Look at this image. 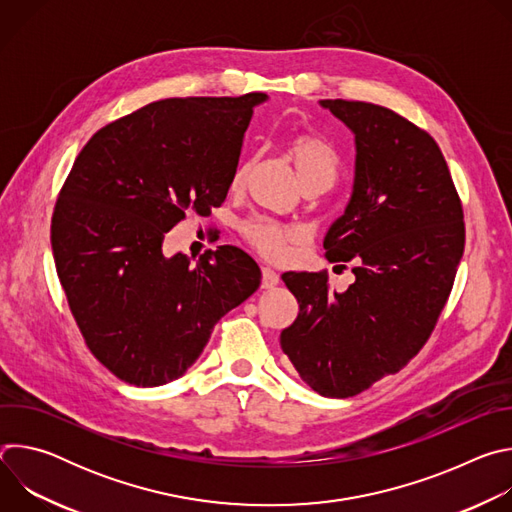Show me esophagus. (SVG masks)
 Listing matches in <instances>:
<instances>
[{
  "label": "esophagus",
  "instance_id": "34e87169",
  "mask_svg": "<svg viewBox=\"0 0 512 512\" xmlns=\"http://www.w3.org/2000/svg\"><path fill=\"white\" fill-rule=\"evenodd\" d=\"M261 285L265 287V289H269V287H275L277 283H279V273L277 271H273L271 267H263V271H261Z\"/></svg>",
  "mask_w": 512,
  "mask_h": 512
}]
</instances>
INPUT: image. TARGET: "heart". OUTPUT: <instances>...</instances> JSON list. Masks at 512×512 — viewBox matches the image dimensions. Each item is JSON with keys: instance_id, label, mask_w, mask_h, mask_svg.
Instances as JSON below:
<instances>
[{"instance_id": "b5f03b06", "label": "heart", "mask_w": 512, "mask_h": 512, "mask_svg": "<svg viewBox=\"0 0 512 512\" xmlns=\"http://www.w3.org/2000/svg\"><path fill=\"white\" fill-rule=\"evenodd\" d=\"M285 156L294 166V172L302 186L314 182H332L338 168V158L332 145L314 133H296L285 141ZM243 182V170L233 178V188H239ZM249 243L269 259H281L287 253V247L298 239V231L273 223V221H251L243 227Z\"/></svg>"}]
</instances>
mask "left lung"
Here are the masks:
<instances>
[{
  "label": "left lung",
  "instance_id": "left-lung-1",
  "mask_svg": "<svg viewBox=\"0 0 512 512\" xmlns=\"http://www.w3.org/2000/svg\"><path fill=\"white\" fill-rule=\"evenodd\" d=\"M354 135L352 194L324 237L354 283L283 273L300 314L279 336L300 377L324 397H352L401 371L429 338L464 253V212L440 145L395 111L320 101Z\"/></svg>",
  "mask_w": 512,
  "mask_h": 512
}]
</instances>
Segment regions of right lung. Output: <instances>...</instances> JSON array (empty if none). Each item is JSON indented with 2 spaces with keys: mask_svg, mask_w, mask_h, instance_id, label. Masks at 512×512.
I'll use <instances>...</instances> for the list:
<instances>
[{
  "mask_svg": "<svg viewBox=\"0 0 512 512\" xmlns=\"http://www.w3.org/2000/svg\"><path fill=\"white\" fill-rule=\"evenodd\" d=\"M263 93L145 105L99 129L52 214L58 279L87 346L135 387L182 377L214 324L261 283L259 265L223 245L166 257L164 237L186 212L221 206Z\"/></svg>",
  "mask_w": 512,
  "mask_h": 512,
  "instance_id": "add662e5",
  "label": "right lung"
}]
</instances>
